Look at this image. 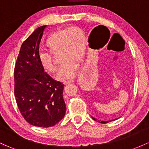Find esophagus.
Masks as SVG:
<instances>
[{"mask_svg":"<svg viewBox=\"0 0 149 149\" xmlns=\"http://www.w3.org/2000/svg\"><path fill=\"white\" fill-rule=\"evenodd\" d=\"M74 82V81L73 80H68V81H65L63 82V84H65V85H67V84H72V83Z\"/></svg>","mask_w":149,"mask_h":149,"instance_id":"34e87169","label":"esophagus"}]
</instances>
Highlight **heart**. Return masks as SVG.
Segmentation results:
<instances>
[{"label": "heart", "instance_id": "b5f03b06", "mask_svg": "<svg viewBox=\"0 0 149 149\" xmlns=\"http://www.w3.org/2000/svg\"><path fill=\"white\" fill-rule=\"evenodd\" d=\"M86 36L84 31L73 26L61 30L52 34L48 38L46 46L48 51L39 56V61L45 70L54 73L58 69L54 56L61 54V59L63 63L57 73V79L61 81L70 79L77 72V65L81 62L85 53Z\"/></svg>", "mask_w": 149, "mask_h": 149}]
</instances>
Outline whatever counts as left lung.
I'll use <instances>...</instances> for the list:
<instances>
[{"label": "left lung", "instance_id": "obj_1", "mask_svg": "<svg viewBox=\"0 0 149 149\" xmlns=\"http://www.w3.org/2000/svg\"><path fill=\"white\" fill-rule=\"evenodd\" d=\"M91 118H93V120H96V121H98V122H99V123H109V122H110V121H111V120H106V121H104V120H97L96 118H93V116H91ZM116 120V119H113V120Z\"/></svg>", "mask_w": 149, "mask_h": 149}]
</instances>
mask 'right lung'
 Returning a JSON list of instances; mask_svg holds the SVG:
<instances>
[{"label":"right lung","mask_w":149,"mask_h":149,"mask_svg":"<svg viewBox=\"0 0 149 149\" xmlns=\"http://www.w3.org/2000/svg\"><path fill=\"white\" fill-rule=\"evenodd\" d=\"M46 27H38L23 42L14 70L18 109L28 123L42 128L55 126L66 110L64 85L45 72L39 61V45Z\"/></svg>","instance_id":"add662e5"}]
</instances>
